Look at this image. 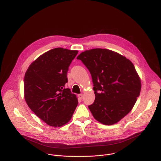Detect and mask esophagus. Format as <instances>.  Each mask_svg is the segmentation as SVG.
I'll use <instances>...</instances> for the list:
<instances>
[{
	"instance_id": "1",
	"label": "esophagus",
	"mask_w": 161,
	"mask_h": 161,
	"mask_svg": "<svg viewBox=\"0 0 161 161\" xmlns=\"http://www.w3.org/2000/svg\"><path fill=\"white\" fill-rule=\"evenodd\" d=\"M83 97H84V95H83L82 94H78V97H79V99H82Z\"/></svg>"
}]
</instances>
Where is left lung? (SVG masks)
Returning a JSON list of instances; mask_svg holds the SVG:
<instances>
[{
    "label": "left lung",
    "instance_id": "left-lung-1",
    "mask_svg": "<svg viewBox=\"0 0 161 161\" xmlns=\"http://www.w3.org/2000/svg\"><path fill=\"white\" fill-rule=\"evenodd\" d=\"M89 69L94 84V103L89 106L93 117L111 125L133 108L141 90L140 78L132 62L114 51L94 48L77 57Z\"/></svg>",
    "mask_w": 161,
    "mask_h": 161
}]
</instances>
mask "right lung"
I'll use <instances>...</instances> for the list:
<instances>
[{"mask_svg":"<svg viewBox=\"0 0 161 161\" xmlns=\"http://www.w3.org/2000/svg\"><path fill=\"white\" fill-rule=\"evenodd\" d=\"M77 53V50L53 48L33 61L25 73V101L32 111L51 126L67 124L78 104L76 95L65 88L69 65Z\"/></svg>","mask_w":161,"mask_h":161,"instance_id":"add662e5","label":"right lung"}]
</instances>
